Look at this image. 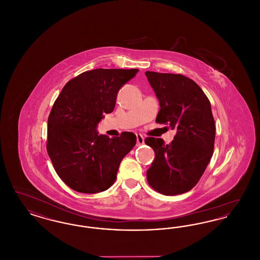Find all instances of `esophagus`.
Listing matches in <instances>:
<instances>
[{
    "instance_id": "1",
    "label": "esophagus",
    "mask_w": 260,
    "mask_h": 260,
    "mask_svg": "<svg viewBox=\"0 0 260 260\" xmlns=\"http://www.w3.org/2000/svg\"><path fill=\"white\" fill-rule=\"evenodd\" d=\"M136 140H137V145H141L144 143V137L140 134L136 135Z\"/></svg>"
}]
</instances>
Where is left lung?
<instances>
[{"instance_id": "obj_1", "label": "left lung", "mask_w": 260, "mask_h": 260, "mask_svg": "<svg viewBox=\"0 0 260 260\" xmlns=\"http://www.w3.org/2000/svg\"><path fill=\"white\" fill-rule=\"evenodd\" d=\"M145 75L160 102L156 123L176 128L170 144L161 138H145L155 152L147 181L164 195L183 194L198 183L213 154L215 124L210 100L183 75L151 71Z\"/></svg>"}]
</instances>
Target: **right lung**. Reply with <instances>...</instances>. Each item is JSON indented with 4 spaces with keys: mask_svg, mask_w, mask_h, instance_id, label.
<instances>
[{
    "mask_svg": "<svg viewBox=\"0 0 260 260\" xmlns=\"http://www.w3.org/2000/svg\"><path fill=\"white\" fill-rule=\"evenodd\" d=\"M138 69H94L70 80L54 101L48 120L47 150L62 181L93 194L110 188L124 156L136 143L133 133L109 138L96 127L114 110L118 91Z\"/></svg>",
    "mask_w": 260,
    "mask_h": 260,
    "instance_id": "obj_1",
    "label": "right lung"
}]
</instances>
